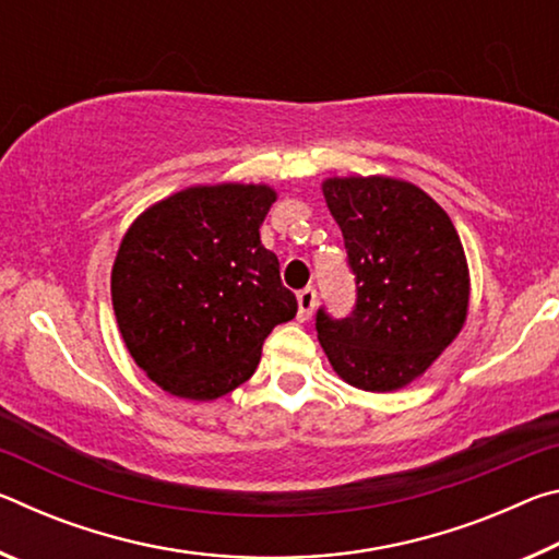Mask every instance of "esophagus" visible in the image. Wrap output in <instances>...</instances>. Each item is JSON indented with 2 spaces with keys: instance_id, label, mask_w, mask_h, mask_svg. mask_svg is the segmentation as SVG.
I'll return each instance as SVG.
<instances>
[{
  "instance_id": "obj_1",
  "label": "esophagus",
  "mask_w": 559,
  "mask_h": 559,
  "mask_svg": "<svg viewBox=\"0 0 559 559\" xmlns=\"http://www.w3.org/2000/svg\"><path fill=\"white\" fill-rule=\"evenodd\" d=\"M316 302H318V293L316 288H302L298 293V320H308L310 316H313L316 310Z\"/></svg>"
}]
</instances>
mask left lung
Returning a JSON list of instances; mask_svg holds the SVG:
<instances>
[{
	"label": "left lung",
	"instance_id": "obj_1",
	"mask_svg": "<svg viewBox=\"0 0 559 559\" xmlns=\"http://www.w3.org/2000/svg\"><path fill=\"white\" fill-rule=\"evenodd\" d=\"M323 194L343 231L357 300L340 320L318 310L320 345L357 390H402L466 323L471 278L456 226L404 179L330 177Z\"/></svg>",
	"mask_w": 559,
	"mask_h": 559
}]
</instances>
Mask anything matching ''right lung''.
Instances as JSON below:
<instances>
[{
	"instance_id": "right-lung-1",
	"label": "right lung",
	"mask_w": 559,
	"mask_h": 559,
	"mask_svg": "<svg viewBox=\"0 0 559 559\" xmlns=\"http://www.w3.org/2000/svg\"><path fill=\"white\" fill-rule=\"evenodd\" d=\"M269 185H197L130 224L110 273L112 310L128 353L157 386L216 400L257 370L263 340L296 318L261 224Z\"/></svg>"
}]
</instances>
